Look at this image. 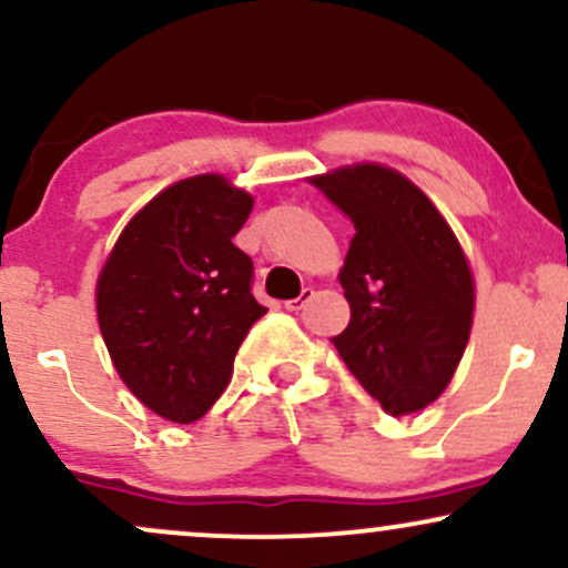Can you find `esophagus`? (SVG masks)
Segmentation results:
<instances>
[{
    "mask_svg": "<svg viewBox=\"0 0 568 568\" xmlns=\"http://www.w3.org/2000/svg\"><path fill=\"white\" fill-rule=\"evenodd\" d=\"M312 296H315V291H312V288H304L302 293H298V298H291V302H285V310H288V312H298V310H304L306 302H312Z\"/></svg>",
    "mask_w": 568,
    "mask_h": 568,
    "instance_id": "34e87169",
    "label": "esophagus"
}]
</instances>
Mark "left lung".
I'll return each instance as SVG.
<instances>
[{
  "label": "left lung",
  "instance_id": "left-lung-1",
  "mask_svg": "<svg viewBox=\"0 0 568 568\" xmlns=\"http://www.w3.org/2000/svg\"><path fill=\"white\" fill-rule=\"evenodd\" d=\"M355 224L338 283L349 325L338 355L393 416L438 400L452 382L475 315V277L459 240L414 181L379 162L312 175Z\"/></svg>",
  "mask_w": 568,
  "mask_h": 568
}]
</instances>
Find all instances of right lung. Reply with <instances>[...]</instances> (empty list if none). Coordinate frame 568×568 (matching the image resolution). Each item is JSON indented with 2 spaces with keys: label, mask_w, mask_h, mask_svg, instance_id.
I'll use <instances>...</instances> for the list:
<instances>
[{
  "label": "right lung",
  "mask_w": 568,
  "mask_h": 568,
  "mask_svg": "<svg viewBox=\"0 0 568 568\" xmlns=\"http://www.w3.org/2000/svg\"><path fill=\"white\" fill-rule=\"evenodd\" d=\"M253 194L221 173L175 181L128 221L98 272L95 312L116 374L175 425L207 414L266 315L253 262L232 243Z\"/></svg>",
  "instance_id": "right-lung-1"
}]
</instances>
